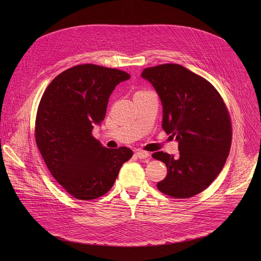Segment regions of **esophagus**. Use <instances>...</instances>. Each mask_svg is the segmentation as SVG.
Listing matches in <instances>:
<instances>
[{"label": "esophagus", "instance_id": "34e87169", "mask_svg": "<svg viewBox=\"0 0 261 261\" xmlns=\"http://www.w3.org/2000/svg\"><path fill=\"white\" fill-rule=\"evenodd\" d=\"M136 154H138V156H139L141 160H146V159L150 155V153L147 152V151H145V150H138V151H136Z\"/></svg>", "mask_w": 261, "mask_h": 261}]
</instances>
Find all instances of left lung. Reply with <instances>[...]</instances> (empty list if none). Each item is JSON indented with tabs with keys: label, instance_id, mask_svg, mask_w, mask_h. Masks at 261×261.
<instances>
[{
	"label": "left lung",
	"instance_id": "1",
	"mask_svg": "<svg viewBox=\"0 0 261 261\" xmlns=\"http://www.w3.org/2000/svg\"><path fill=\"white\" fill-rule=\"evenodd\" d=\"M142 78L156 91L163 106L162 128L179 143V155L152 154L167 167L158 183L176 199L200 194L222 170L231 142L230 118L211 82L179 64L145 68Z\"/></svg>",
	"mask_w": 261,
	"mask_h": 261
}]
</instances>
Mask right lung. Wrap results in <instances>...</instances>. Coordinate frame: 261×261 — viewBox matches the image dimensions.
<instances>
[{
  "label": "right lung",
  "instance_id": "right-lung-1",
  "mask_svg": "<svg viewBox=\"0 0 261 261\" xmlns=\"http://www.w3.org/2000/svg\"><path fill=\"white\" fill-rule=\"evenodd\" d=\"M129 78L116 68L76 65L54 78L41 98L37 146L55 180L76 199L107 194L133 155L127 147L108 149L92 136L105 119L110 95Z\"/></svg>",
  "mask_w": 261,
  "mask_h": 261
}]
</instances>
